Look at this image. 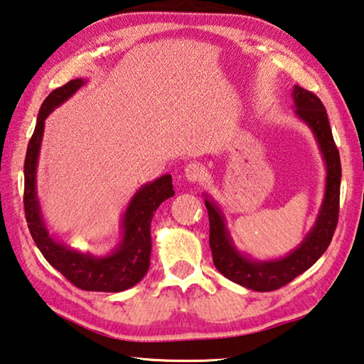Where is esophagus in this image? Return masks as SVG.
Masks as SVG:
<instances>
[{
  "label": "esophagus",
  "mask_w": 364,
  "mask_h": 364,
  "mask_svg": "<svg viewBox=\"0 0 364 364\" xmlns=\"http://www.w3.org/2000/svg\"><path fill=\"white\" fill-rule=\"evenodd\" d=\"M184 175H186L189 181L196 183V181H202L206 173H205V168H203L202 164L191 162V164H188L186 167H184Z\"/></svg>",
  "instance_id": "1"
}]
</instances>
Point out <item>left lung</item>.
<instances>
[{
    "mask_svg": "<svg viewBox=\"0 0 364 364\" xmlns=\"http://www.w3.org/2000/svg\"><path fill=\"white\" fill-rule=\"evenodd\" d=\"M294 101L296 115L314 131L326 162L325 200L314 229L304 238L301 246L287 257L273 262H251L241 257L232 245L218 206L208 200L205 202L210 219V247L218 272L224 274L227 279L257 291L281 289L314 265L330 246L338 225L341 159L339 149L331 134L328 115L322 101L312 91L295 87Z\"/></svg>",
    "mask_w": 364,
    "mask_h": 364,
    "instance_id": "1",
    "label": "left lung"
}]
</instances>
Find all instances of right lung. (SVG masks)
<instances>
[{
  "label": "right lung",
  "mask_w": 364,
  "mask_h": 364,
  "mask_svg": "<svg viewBox=\"0 0 364 364\" xmlns=\"http://www.w3.org/2000/svg\"><path fill=\"white\" fill-rule=\"evenodd\" d=\"M82 85V78L70 80L50 92L41 105L38 123L28 144L25 158V218L36 246L50 265L58 269L70 284L87 291H121L135 286L148 272L151 254L149 225L158 206L172 197L175 191L170 175H164L156 181L145 184L134 196L124 215L123 241L117 251L107 257L70 251L48 237L36 198V164L44 132V121L56 105L73 96Z\"/></svg>",
  "instance_id": "obj_1"
}]
</instances>
